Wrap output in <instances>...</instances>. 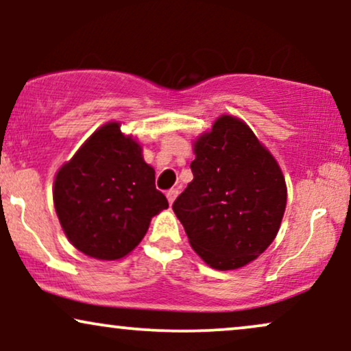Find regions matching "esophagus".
<instances>
[{
  "label": "esophagus",
  "mask_w": 351,
  "mask_h": 351,
  "mask_svg": "<svg viewBox=\"0 0 351 351\" xmlns=\"http://www.w3.org/2000/svg\"><path fill=\"white\" fill-rule=\"evenodd\" d=\"M176 196H178V189L171 188V189H168V191H167V198H168V203H170V204L175 203Z\"/></svg>",
  "instance_id": "34e87169"
}]
</instances>
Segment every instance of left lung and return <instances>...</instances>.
<instances>
[{"mask_svg":"<svg viewBox=\"0 0 351 351\" xmlns=\"http://www.w3.org/2000/svg\"><path fill=\"white\" fill-rule=\"evenodd\" d=\"M193 181L173 211L209 267H244L279 232L287 204L279 163L247 123L226 114L193 142Z\"/></svg>","mask_w":351,"mask_h":351,"instance_id":"left-lung-1","label":"left lung"}]
</instances>
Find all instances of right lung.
<instances>
[{"label": "right lung", "mask_w": 351, "mask_h": 351, "mask_svg": "<svg viewBox=\"0 0 351 351\" xmlns=\"http://www.w3.org/2000/svg\"><path fill=\"white\" fill-rule=\"evenodd\" d=\"M119 122L97 128L56 173L52 198L69 243L88 257L117 261L147 234L153 216L168 208L155 188L143 148Z\"/></svg>", "instance_id": "add662e5"}]
</instances>
